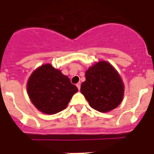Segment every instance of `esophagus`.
<instances>
[{
	"instance_id": "obj_1",
	"label": "esophagus",
	"mask_w": 154,
	"mask_h": 154,
	"mask_svg": "<svg viewBox=\"0 0 154 154\" xmlns=\"http://www.w3.org/2000/svg\"><path fill=\"white\" fill-rule=\"evenodd\" d=\"M76 86H77V88H78L79 90H80V87H81V83L79 82L76 84Z\"/></svg>"
}]
</instances>
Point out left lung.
I'll return each instance as SVG.
<instances>
[{
    "mask_svg": "<svg viewBox=\"0 0 154 154\" xmlns=\"http://www.w3.org/2000/svg\"><path fill=\"white\" fill-rule=\"evenodd\" d=\"M125 87L118 72L108 62L100 61L85 72L81 92L90 106L100 112L116 108L124 97Z\"/></svg>",
    "mask_w": 154,
    "mask_h": 154,
    "instance_id": "obj_1",
    "label": "left lung"
}]
</instances>
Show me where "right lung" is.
I'll return each instance as SVG.
<instances>
[{"mask_svg": "<svg viewBox=\"0 0 154 154\" xmlns=\"http://www.w3.org/2000/svg\"><path fill=\"white\" fill-rule=\"evenodd\" d=\"M26 89L33 105L47 115L66 109L73 94L78 91L68 76L50 64L43 65L33 71Z\"/></svg>", "mask_w": 154, "mask_h": 154, "instance_id": "add662e5", "label": "right lung"}]
</instances>
